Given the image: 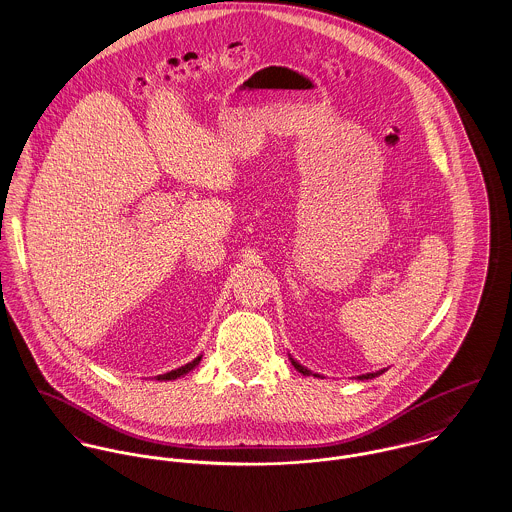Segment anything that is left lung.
<instances>
[{"mask_svg":"<svg viewBox=\"0 0 512 512\" xmlns=\"http://www.w3.org/2000/svg\"><path fill=\"white\" fill-rule=\"evenodd\" d=\"M290 361H292V365H294V369H296V371H300V373H302V375H308V377H310V375H314V377H320V375H316V373H312V371H310V369H306V367H304V365H300V363H298V361H294V359H292V357H290ZM381 373H383V371H379V373H367V375H359V379H361V381H363V379H373V377H377V375H381Z\"/></svg>","mask_w":512,"mask_h":512,"instance_id":"8db88e82","label":"left lung"}]
</instances>
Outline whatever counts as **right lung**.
Instances as JSON below:
<instances>
[{"label":"right lung","mask_w":512,"mask_h":512,"mask_svg":"<svg viewBox=\"0 0 512 512\" xmlns=\"http://www.w3.org/2000/svg\"><path fill=\"white\" fill-rule=\"evenodd\" d=\"M200 359H202V355H198L194 361H190V363H186L184 367H178V369H174V371H171V373H165V375H159L157 379L159 381H172V379H178L180 375H186L188 371H192L198 363H200Z\"/></svg>","instance_id":"add662e5"}]
</instances>
